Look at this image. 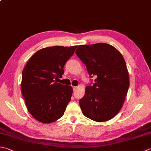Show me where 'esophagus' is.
Wrapping results in <instances>:
<instances>
[{"instance_id": "34e87169", "label": "esophagus", "mask_w": 151, "mask_h": 151, "mask_svg": "<svg viewBox=\"0 0 151 151\" xmlns=\"http://www.w3.org/2000/svg\"><path fill=\"white\" fill-rule=\"evenodd\" d=\"M73 91H75L76 89H77V87H76V86H73Z\"/></svg>"}]
</instances>
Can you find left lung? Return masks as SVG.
I'll return each instance as SVG.
<instances>
[{"instance_id": "left-lung-1", "label": "left lung", "mask_w": 151, "mask_h": 151, "mask_svg": "<svg viewBox=\"0 0 151 151\" xmlns=\"http://www.w3.org/2000/svg\"><path fill=\"white\" fill-rule=\"evenodd\" d=\"M75 53L89 75L96 77L79 101L82 113L97 122L111 120L122 107L129 86L124 59L116 48L105 43L80 45Z\"/></svg>"}]
</instances>
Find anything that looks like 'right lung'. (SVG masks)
Listing matches in <instances>:
<instances>
[{"label":"right lung","mask_w":151,"mask_h":151,"mask_svg":"<svg viewBox=\"0 0 151 151\" xmlns=\"http://www.w3.org/2000/svg\"><path fill=\"white\" fill-rule=\"evenodd\" d=\"M76 47L54 46L40 49L29 59L23 70L21 90L26 107L40 122L50 124L60 119L70 101L73 88L58 81Z\"/></svg>","instance_id":"obj_1"}]
</instances>
